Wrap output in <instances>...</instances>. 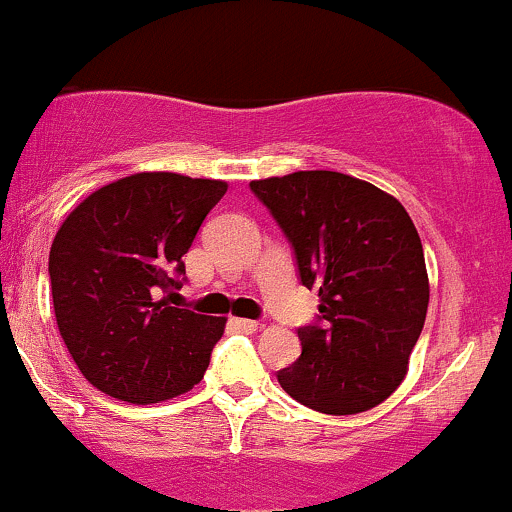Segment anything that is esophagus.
Segmentation results:
<instances>
[{
  "label": "esophagus",
  "mask_w": 512,
  "mask_h": 512,
  "mask_svg": "<svg viewBox=\"0 0 512 512\" xmlns=\"http://www.w3.org/2000/svg\"><path fill=\"white\" fill-rule=\"evenodd\" d=\"M232 328L242 330V333H254L258 330V323L256 321H249V318H232Z\"/></svg>",
  "instance_id": "obj_1"
}]
</instances>
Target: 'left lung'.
I'll list each match as a JSON object with an SVG mask.
<instances>
[{
    "label": "left lung",
    "mask_w": 512,
    "mask_h": 512,
    "mask_svg": "<svg viewBox=\"0 0 512 512\" xmlns=\"http://www.w3.org/2000/svg\"><path fill=\"white\" fill-rule=\"evenodd\" d=\"M299 275L318 290L321 326L299 328L302 357L278 381L323 414H359L405 381L429 309L422 239L395 196L364 179L304 170L254 179Z\"/></svg>",
    "instance_id": "obj_1"
}]
</instances>
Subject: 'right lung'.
Returning <instances> with one entry per match:
<instances>
[{"label":"right lung","mask_w":512,"mask_h":512,"mask_svg":"<svg viewBox=\"0 0 512 512\" xmlns=\"http://www.w3.org/2000/svg\"><path fill=\"white\" fill-rule=\"evenodd\" d=\"M222 179L138 172L100 186L66 215L50 249L54 318L90 386L150 405L189 393L206 374L225 316L172 306L182 256Z\"/></svg>","instance_id":"1"}]
</instances>
